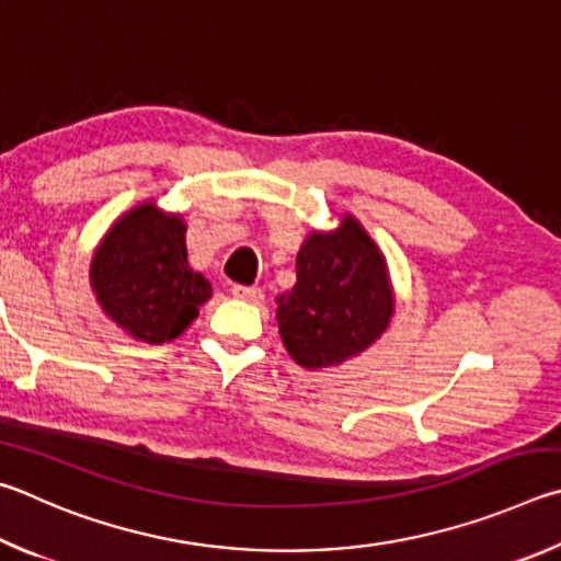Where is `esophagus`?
<instances>
[{
  "mask_svg": "<svg viewBox=\"0 0 561 561\" xmlns=\"http://www.w3.org/2000/svg\"><path fill=\"white\" fill-rule=\"evenodd\" d=\"M231 296L236 300H245V302H253V306H259L263 302V290L261 288H249V286H233L231 288Z\"/></svg>",
  "mask_w": 561,
  "mask_h": 561,
  "instance_id": "esophagus-1",
  "label": "esophagus"
}]
</instances>
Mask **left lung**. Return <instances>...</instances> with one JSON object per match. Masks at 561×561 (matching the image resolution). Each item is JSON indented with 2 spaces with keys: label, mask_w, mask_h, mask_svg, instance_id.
I'll list each match as a JSON object with an SVG mask.
<instances>
[{
  "label": "left lung",
  "mask_w": 561,
  "mask_h": 561,
  "mask_svg": "<svg viewBox=\"0 0 561 561\" xmlns=\"http://www.w3.org/2000/svg\"><path fill=\"white\" fill-rule=\"evenodd\" d=\"M298 280L278 296V332L306 369L340 367L385 335L397 310L385 253L355 214L312 229L296 259Z\"/></svg>",
  "instance_id": "8db88e82"
}]
</instances>
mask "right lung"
I'll return each instance as SVG.
<instances>
[{
    "label": "right lung",
    "mask_w": 561,
    "mask_h": 561,
    "mask_svg": "<svg viewBox=\"0 0 561 561\" xmlns=\"http://www.w3.org/2000/svg\"><path fill=\"white\" fill-rule=\"evenodd\" d=\"M88 278L105 318L145 345L180 337L211 298V283L186 261L184 216L160 209L154 199L111 224Z\"/></svg>",
    "instance_id": "obj_1"
}]
</instances>
